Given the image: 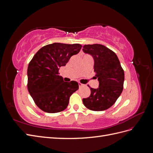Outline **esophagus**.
<instances>
[{"label":"esophagus","instance_id":"1","mask_svg":"<svg viewBox=\"0 0 153 153\" xmlns=\"http://www.w3.org/2000/svg\"><path fill=\"white\" fill-rule=\"evenodd\" d=\"M78 85H79V87H82L84 86V84H82L80 82H78Z\"/></svg>","mask_w":153,"mask_h":153}]
</instances>
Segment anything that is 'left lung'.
Masks as SVG:
<instances>
[{
    "instance_id": "obj_1",
    "label": "left lung",
    "mask_w": 153,
    "mask_h": 153,
    "mask_svg": "<svg viewBox=\"0 0 153 153\" xmlns=\"http://www.w3.org/2000/svg\"><path fill=\"white\" fill-rule=\"evenodd\" d=\"M83 51L93 57L94 77L99 81L97 89L90 87L91 95L83 99V103L91 110L108 109L115 103L123 89L124 73L121 63L117 55L102 45H85Z\"/></svg>"
}]
</instances>
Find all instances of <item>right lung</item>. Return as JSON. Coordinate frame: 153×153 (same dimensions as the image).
I'll list each match as a JSON object with an SVG mask.
<instances>
[{"label":"right lung","mask_w":153,"mask_h":153,"mask_svg":"<svg viewBox=\"0 0 153 153\" xmlns=\"http://www.w3.org/2000/svg\"><path fill=\"white\" fill-rule=\"evenodd\" d=\"M80 44L54 43L40 48L27 69V88L36 105L47 113L65 110L71 94L78 89L75 81L64 82L59 70L80 52Z\"/></svg>","instance_id":"1"}]
</instances>
